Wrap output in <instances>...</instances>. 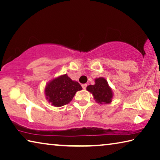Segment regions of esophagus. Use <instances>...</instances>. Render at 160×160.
Returning <instances> with one entry per match:
<instances>
[{
	"label": "esophagus",
	"instance_id": "34e87169",
	"mask_svg": "<svg viewBox=\"0 0 160 160\" xmlns=\"http://www.w3.org/2000/svg\"><path fill=\"white\" fill-rule=\"evenodd\" d=\"M82 87L83 90H85L86 88H87V84H82Z\"/></svg>",
	"mask_w": 160,
	"mask_h": 160
}]
</instances>
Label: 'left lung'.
Listing matches in <instances>:
<instances>
[{"label": "left lung", "mask_w": 160, "mask_h": 160, "mask_svg": "<svg viewBox=\"0 0 160 160\" xmlns=\"http://www.w3.org/2000/svg\"><path fill=\"white\" fill-rule=\"evenodd\" d=\"M94 85L87 87V90L92 93L96 102L100 104H110L112 101L113 93L107 80L104 78L100 77L94 80Z\"/></svg>", "instance_id": "1"}]
</instances>
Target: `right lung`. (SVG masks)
Returning <instances> with one entry per match:
<instances>
[{"label":"right lung","mask_w":160,"mask_h":160,"mask_svg":"<svg viewBox=\"0 0 160 160\" xmlns=\"http://www.w3.org/2000/svg\"><path fill=\"white\" fill-rule=\"evenodd\" d=\"M82 90L79 83L65 74L49 81L45 87L44 92L48 103L52 106L60 107L70 103L75 93Z\"/></svg>","instance_id":"1"}]
</instances>
